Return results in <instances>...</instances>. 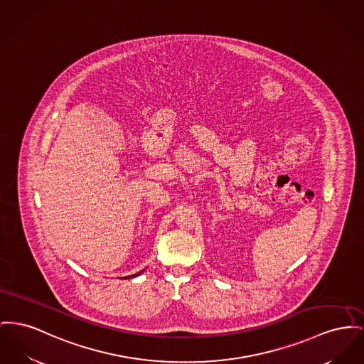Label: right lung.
<instances>
[{
  "label": "right lung",
  "instance_id": "right-lung-1",
  "mask_svg": "<svg viewBox=\"0 0 364 364\" xmlns=\"http://www.w3.org/2000/svg\"><path fill=\"white\" fill-rule=\"evenodd\" d=\"M141 272H143V271H141ZM141 272H139V274H134V275H132V277H127V278H128V279L136 278V277H139V275H140V274H141ZM127 278H125V279H127Z\"/></svg>",
  "mask_w": 364,
  "mask_h": 364
}]
</instances>
